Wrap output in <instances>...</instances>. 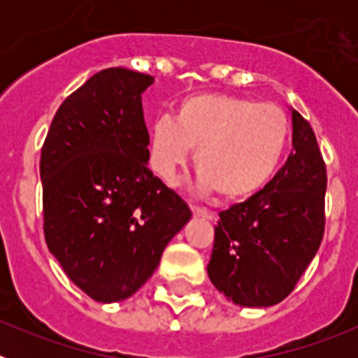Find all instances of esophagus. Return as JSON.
Returning a JSON list of instances; mask_svg holds the SVG:
<instances>
[{"label":"esophagus","instance_id":"obj_1","mask_svg":"<svg viewBox=\"0 0 358 358\" xmlns=\"http://www.w3.org/2000/svg\"><path fill=\"white\" fill-rule=\"evenodd\" d=\"M192 213H194L195 218H204V220H215V215L210 213L206 210H201V208H192Z\"/></svg>","mask_w":358,"mask_h":358}]
</instances>
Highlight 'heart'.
<instances>
[{
    "mask_svg": "<svg viewBox=\"0 0 358 358\" xmlns=\"http://www.w3.org/2000/svg\"><path fill=\"white\" fill-rule=\"evenodd\" d=\"M289 118L274 103L202 93L182 98L172 120L157 118L148 134L150 169L173 185L195 150L197 186L224 201H243L274 176L289 141Z\"/></svg>",
    "mask_w": 358,
    "mask_h": 358,
    "instance_id": "heart-1",
    "label": "heart"
}]
</instances>
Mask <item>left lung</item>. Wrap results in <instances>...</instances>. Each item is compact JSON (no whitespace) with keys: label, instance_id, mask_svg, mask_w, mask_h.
I'll list each match as a JSON object with an SVG mask.
<instances>
[{"label":"left lung","instance_id":"8db88e82","mask_svg":"<svg viewBox=\"0 0 358 358\" xmlns=\"http://www.w3.org/2000/svg\"><path fill=\"white\" fill-rule=\"evenodd\" d=\"M327 166L310 123L292 109L285 166L245 202L220 211L208 276L240 306H273L294 290L324 233Z\"/></svg>","mask_w":358,"mask_h":358}]
</instances>
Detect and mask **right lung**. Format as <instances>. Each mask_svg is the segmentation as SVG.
<instances>
[{
  "instance_id": "obj_1",
  "label": "right lung",
  "mask_w": 358,
  "mask_h": 358,
  "mask_svg": "<svg viewBox=\"0 0 358 358\" xmlns=\"http://www.w3.org/2000/svg\"><path fill=\"white\" fill-rule=\"evenodd\" d=\"M154 77L102 69L66 98L41 150L44 238L94 301L131 297L192 218L148 170L141 94Z\"/></svg>"
}]
</instances>
